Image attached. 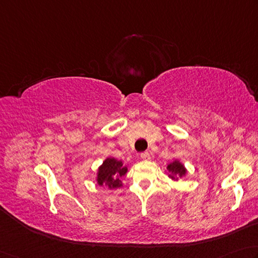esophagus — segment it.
I'll return each mask as SVG.
<instances>
[{"label": "esophagus", "mask_w": 258, "mask_h": 258, "mask_svg": "<svg viewBox=\"0 0 258 258\" xmlns=\"http://www.w3.org/2000/svg\"><path fill=\"white\" fill-rule=\"evenodd\" d=\"M141 157L143 160H150L151 159V155H150V153L148 152H144V153H142L141 154Z\"/></svg>", "instance_id": "1"}]
</instances>
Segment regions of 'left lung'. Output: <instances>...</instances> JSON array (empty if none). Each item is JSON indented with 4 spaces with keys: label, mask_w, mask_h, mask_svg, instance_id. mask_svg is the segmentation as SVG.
Segmentation results:
<instances>
[{
    "label": "left lung",
    "mask_w": 258,
    "mask_h": 258,
    "mask_svg": "<svg viewBox=\"0 0 258 258\" xmlns=\"http://www.w3.org/2000/svg\"><path fill=\"white\" fill-rule=\"evenodd\" d=\"M166 170H168L169 172V178L172 180H178L179 178H182L183 175H186L187 173V170L184 168V165L178 160H174L173 162L169 163L168 166H166Z\"/></svg>",
    "instance_id": "8db88e82"
}]
</instances>
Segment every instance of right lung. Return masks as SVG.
<instances>
[{
    "label": "right lung",
    "instance_id": "right-lung-1",
    "mask_svg": "<svg viewBox=\"0 0 258 258\" xmlns=\"http://www.w3.org/2000/svg\"><path fill=\"white\" fill-rule=\"evenodd\" d=\"M128 172V168L121 161L114 157H107L99 166L97 171V183L99 186H106L108 189L122 187L121 178Z\"/></svg>",
    "mask_w": 258,
    "mask_h": 258
}]
</instances>
